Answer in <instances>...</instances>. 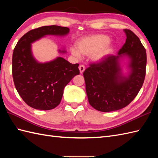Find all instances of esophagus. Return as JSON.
<instances>
[{"mask_svg": "<svg viewBox=\"0 0 158 158\" xmlns=\"http://www.w3.org/2000/svg\"><path fill=\"white\" fill-rule=\"evenodd\" d=\"M79 70H80V73H83V71L85 70V66L83 65V64H81L79 66Z\"/></svg>", "mask_w": 158, "mask_h": 158, "instance_id": "34e87169", "label": "esophagus"}]
</instances>
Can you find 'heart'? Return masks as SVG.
<instances>
[{
    "label": "heart",
    "mask_w": 158,
    "mask_h": 158,
    "mask_svg": "<svg viewBox=\"0 0 158 158\" xmlns=\"http://www.w3.org/2000/svg\"><path fill=\"white\" fill-rule=\"evenodd\" d=\"M109 37L104 35H94L85 36L79 40L76 48H70L72 54L77 58H81V54L92 56L95 62L101 61L108 56L112 50Z\"/></svg>",
    "instance_id": "heart-1"
}]
</instances>
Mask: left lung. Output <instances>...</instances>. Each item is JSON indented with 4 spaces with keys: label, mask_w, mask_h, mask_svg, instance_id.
Here are the masks:
<instances>
[{
    "label": "left lung",
    "mask_w": 158,
    "mask_h": 158,
    "mask_svg": "<svg viewBox=\"0 0 158 158\" xmlns=\"http://www.w3.org/2000/svg\"><path fill=\"white\" fill-rule=\"evenodd\" d=\"M126 43L117 56L109 55L101 61L90 64L83 72L89 105L102 112H110L127 106L142 88L146 74L147 53L139 38L129 29H124ZM130 59L131 72L127 77L121 73L119 60Z\"/></svg>",
    "instance_id": "left-lung-1"
}]
</instances>
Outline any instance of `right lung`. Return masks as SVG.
<instances>
[{
    "mask_svg": "<svg viewBox=\"0 0 158 158\" xmlns=\"http://www.w3.org/2000/svg\"><path fill=\"white\" fill-rule=\"evenodd\" d=\"M70 29L45 26L28 31L17 43L13 52L12 75L15 88L28 106L39 110L54 109L61 101L64 88L79 74V64H71L61 57L39 63L33 58L31 43L46 35L64 36ZM65 52V51H60Z\"/></svg>",
    "mask_w": 158,
    "mask_h": 158,
    "instance_id": "obj_1",
    "label": "right lung"
}]
</instances>
